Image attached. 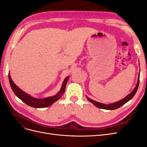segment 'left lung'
I'll use <instances>...</instances> for the list:
<instances>
[{
    "instance_id": "1",
    "label": "left lung",
    "mask_w": 147,
    "mask_h": 147,
    "mask_svg": "<svg viewBox=\"0 0 147 147\" xmlns=\"http://www.w3.org/2000/svg\"><path fill=\"white\" fill-rule=\"evenodd\" d=\"M139 77H140V74L139 75V77H138V81H137V85L136 86V88L134 89V90H133L129 94L127 95L126 97H124V99H121V100L118 101L117 102H115V103L113 104H102L100 103V102H97L96 101H94L93 100L90 99L88 97H86V98L88 99V100L89 101H90L91 103H92L94 104L95 106L99 108V109H105V110H115V109H117L118 108H119L120 107H121L122 105H123L124 104H126L127 102H128L129 100H131L134 96L136 94V93L137 91V89L138 87H139Z\"/></svg>"
}]
</instances>
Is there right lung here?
<instances>
[{
    "label": "right lung",
    "mask_w": 147,
    "mask_h": 147,
    "mask_svg": "<svg viewBox=\"0 0 147 147\" xmlns=\"http://www.w3.org/2000/svg\"><path fill=\"white\" fill-rule=\"evenodd\" d=\"M8 79H9L10 86L13 92L15 93V94L18 97V98H20L22 101L24 102L26 104L34 108H44L47 107L52 105L55 102L59 100L61 98L62 94H63L65 91L66 84L69 80V77L65 78L64 81L63 82V85H62L61 90L58 92V93H57L56 95L47 97V98L44 99L34 98V97H31L29 94H26V92L20 90V89L13 83L10 74H8Z\"/></svg>",
    "instance_id": "right-lung-1"
}]
</instances>
